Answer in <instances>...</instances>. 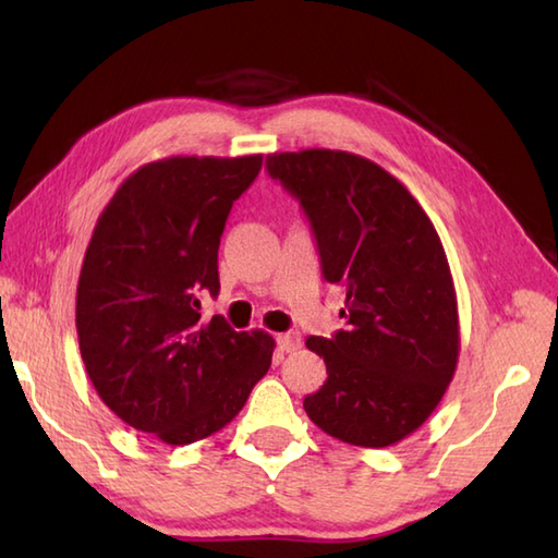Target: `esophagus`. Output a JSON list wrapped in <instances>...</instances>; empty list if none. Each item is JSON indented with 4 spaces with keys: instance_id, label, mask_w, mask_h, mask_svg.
<instances>
[{
    "instance_id": "obj_1",
    "label": "esophagus",
    "mask_w": 558,
    "mask_h": 558,
    "mask_svg": "<svg viewBox=\"0 0 558 558\" xmlns=\"http://www.w3.org/2000/svg\"><path fill=\"white\" fill-rule=\"evenodd\" d=\"M278 348H280L282 352L300 350V348H302V338L294 336V333H282V336H278Z\"/></svg>"
}]
</instances>
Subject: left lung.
Wrapping results in <instances>:
<instances>
[{
	"mask_svg": "<svg viewBox=\"0 0 558 558\" xmlns=\"http://www.w3.org/2000/svg\"><path fill=\"white\" fill-rule=\"evenodd\" d=\"M266 168L312 220L324 278L345 288L348 330L306 338L328 378L304 410L338 441L393 446L429 420L458 366L456 286L434 222L405 184L348 150L270 153Z\"/></svg>",
	"mask_w": 558,
	"mask_h": 558,
	"instance_id": "left-lung-1",
	"label": "left lung"
}]
</instances>
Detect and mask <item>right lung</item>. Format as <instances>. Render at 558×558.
I'll return each mask as SVG.
<instances>
[{
	"instance_id": "obj_1",
	"label": "right lung",
	"mask_w": 558,
	"mask_h": 558,
	"mask_svg": "<svg viewBox=\"0 0 558 558\" xmlns=\"http://www.w3.org/2000/svg\"><path fill=\"white\" fill-rule=\"evenodd\" d=\"M264 156H174L141 165L105 206L83 256L76 333L93 388L117 417L168 446L230 424L264 378L276 340L201 322L218 294L230 208Z\"/></svg>"
}]
</instances>
